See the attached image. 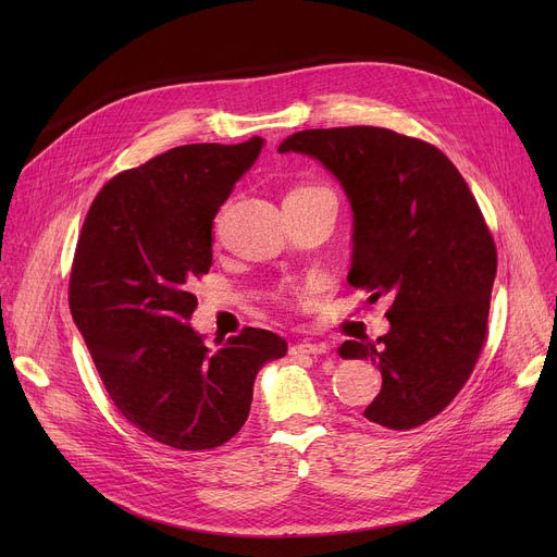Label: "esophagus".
<instances>
[{
  "instance_id": "1",
  "label": "esophagus",
  "mask_w": 557,
  "mask_h": 557,
  "mask_svg": "<svg viewBox=\"0 0 557 557\" xmlns=\"http://www.w3.org/2000/svg\"><path fill=\"white\" fill-rule=\"evenodd\" d=\"M288 352H290V357H318V355L327 352V345L325 343H313V341H302V343H296L294 347H290Z\"/></svg>"
}]
</instances>
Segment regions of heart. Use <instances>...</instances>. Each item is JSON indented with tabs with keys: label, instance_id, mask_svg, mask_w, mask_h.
<instances>
[{
	"label": "heart",
	"instance_id": "heart-1",
	"mask_svg": "<svg viewBox=\"0 0 557 557\" xmlns=\"http://www.w3.org/2000/svg\"><path fill=\"white\" fill-rule=\"evenodd\" d=\"M307 191H327V189H320V187H307V189H298L294 194H307Z\"/></svg>",
	"mask_w": 557,
	"mask_h": 557
}]
</instances>
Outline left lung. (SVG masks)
<instances>
[{
    "label": "left lung",
    "instance_id": "8db88e82",
    "mask_svg": "<svg viewBox=\"0 0 557 557\" xmlns=\"http://www.w3.org/2000/svg\"><path fill=\"white\" fill-rule=\"evenodd\" d=\"M277 151L341 183L355 219L347 282L393 300L388 334L338 347L382 372L363 416L395 431L424 424L470 379L487 334L496 248L476 198L441 149L388 128L300 131Z\"/></svg>",
    "mask_w": 557,
    "mask_h": 557
}]
</instances>
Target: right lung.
I'll return each mask as SVG.
<instances>
[{
    "mask_svg": "<svg viewBox=\"0 0 557 557\" xmlns=\"http://www.w3.org/2000/svg\"><path fill=\"white\" fill-rule=\"evenodd\" d=\"M261 146L187 144L122 171L76 244L70 309L101 382L131 424L173 449L237 435L257 372L286 355L269 330L246 327L210 349L189 325L191 284L212 267V221Z\"/></svg>",
    "mask_w": 557,
    "mask_h": 557,
    "instance_id": "add662e5",
    "label": "right lung"
}]
</instances>
